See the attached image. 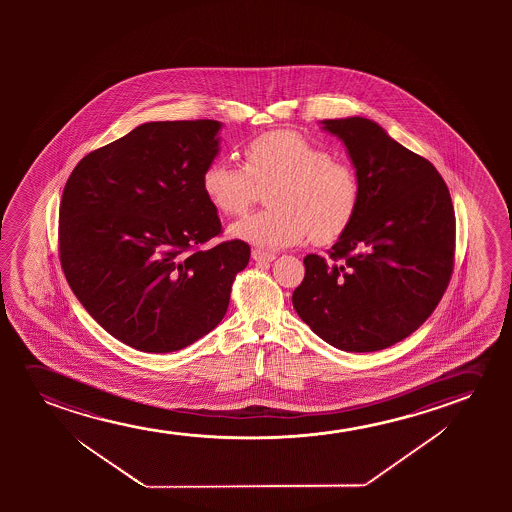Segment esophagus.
Instances as JSON below:
<instances>
[{"label":"esophagus","mask_w":512,"mask_h":512,"mask_svg":"<svg viewBox=\"0 0 512 512\" xmlns=\"http://www.w3.org/2000/svg\"><path fill=\"white\" fill-rule=\"evenodd\" d=\"M252 257L255 262H273L276 259V255L271 252H264V250H252Z\"/></svg>","instance_id":"34e87169"}]
</instances>
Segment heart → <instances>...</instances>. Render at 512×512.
<instances>
[{
	"label": "heart",
	"mask_w": 512,
	"mask_h": 512,
	"mask_svg": "<svg viewBox=\"0 0 512 512\" xmlns=\"http://www.w3.org/2000/svg\"><path fill=\"white\" fill-rule=\"evenodd\" d=\"M201 187L227 217H241L267 192L273 208L231 227V236L260 248H285L313 238H339L357 213L360 183L348 162L332 159L327 148L292 129L253 136L243 147V166L208 162Z\"/></svg>",
	"instance_id": "heart-1"
}]
</instances>
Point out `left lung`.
Returning <instances> with one entry per match:
<instances>
[{"label": "left lung", "instance_id": "1", "mask_svg": "<svg viewBox=\"0 0 512 512\" xmlns=\"http://www.w3.org/2000/svg\"><path fill=\"white\" fill-rule=\"evenodd\" d=\"M357 169V213L329 260L309 253L297 315L337 350H385L434 313L455 264V210L425 157L364 117L323 120Z\"/></svg>", "mask_w": 512, "mask_h": 512}]
</instances>
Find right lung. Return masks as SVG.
I'll use <instances>...</instances> for the list:
<instances>
[{
	"label": "right lung",
	"instance_id": "right-lung-1",
	"mask_svg": "<svg viewBox=\"0 0 512 512\" xmlns=\"http://www.w3.org/2000/svg\"><path fill=\"white\" fill-rule=\"evenodd\" d=\"M217 120L147 122L85 155L59 206V260L73 294L115 339L169 353L222 322L241 239L222 234L201 175L218 154Z\"/></svg>",
	"mask_w": 512,
	"mask_h": 512
}]
</instances>
